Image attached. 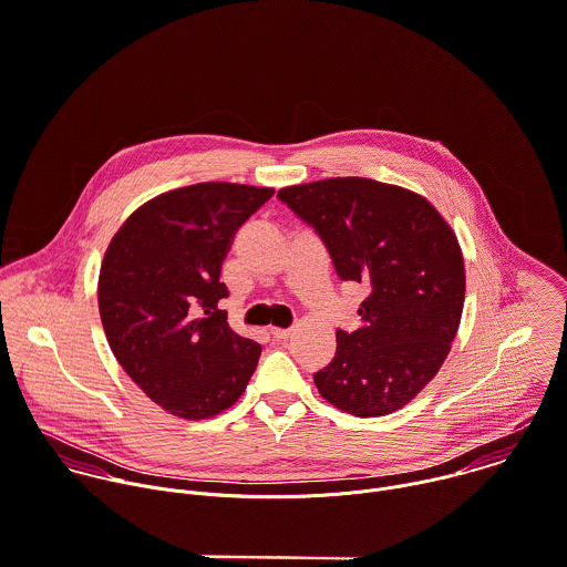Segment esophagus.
<instances>
[{
  "label": "esophagus",
  "mask_w": 567,
  "mask_h": 567,
  "mask_svg": "<svg viewBox=\"0 0 567 567\" xmlns=\"http://www.w3.org/2000/svg\"><path fill=\"white\" fill-rule=\"evenodd\" d=\"M270 334H272V339H277V341H288L290 337H292V330H281V328H270Z\"/></svg>",
  "instance_id": "1"
}]
</instances>
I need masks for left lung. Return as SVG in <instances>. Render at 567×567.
Segmentation results:
<instances>
[{"instance_id": "1", "label": "left lung", "mask_w": 567, "mask_h": 567, "mask_svg": "<svg viewBox=\"0 0 567 567\" xmlns=\"http://www.w3.org/2000/svg\"><path fill=\"white\" fill-rule=\"evenodd\" d=\"M277 197L326 244L337 275L361 284V326L337 330L319 394L354 416L408 405L439 372L456 337L465 266L458 239L419 193L365 177L286 186Z\"/></svg>"}]
</instances>
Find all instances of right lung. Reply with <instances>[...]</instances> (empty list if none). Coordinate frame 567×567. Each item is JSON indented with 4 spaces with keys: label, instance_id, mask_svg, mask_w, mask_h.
Listing matches in <instances>:
<instances>
[{
    "label": "right lung",
    "instance_id": "right-lung-1",
    "mask_svg": "<svg viewBox=\"0 0 567 567\" xmlns=\"http://www.w3.org/2000/svg\"><path fill=\"white\" fill-rule=\"evenodd\" d=\"M275 188L204 182L140 206L111 239L97 284L109 346L162 410L210 419L244 394L261 346L219 310L221 264Z\"/></svg>",
    "mask_w": 567,
    "mask_h": 567
}]
</instances>
